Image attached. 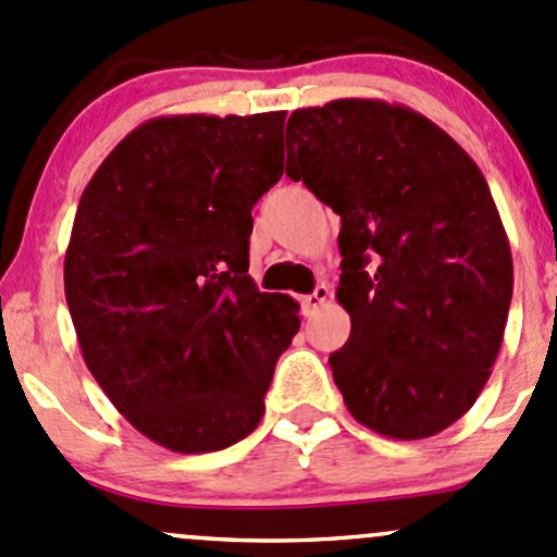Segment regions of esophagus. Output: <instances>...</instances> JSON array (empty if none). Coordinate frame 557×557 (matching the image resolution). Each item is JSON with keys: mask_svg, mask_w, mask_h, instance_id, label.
Returning <instances> with one entry per match:
<instances>
[{"mask_svg": "<svg viewBox=\"0 0 557 557\" xmlns=\"http://www.w3.org/2000/svg\"><path fill=\"white\" fill-rule=\"evenodd\" d=\"M327 298H331V288H327L325 283H320L318 288L312 290V294L301 298V309H304V314H307V318H309V314H312L314 309H318V307H323V304L327 301Z\"/></svg>", "mask_w": 557, "mask_h": 557, "instance_id": "obj_1", "label": "esophagus"}]
</instances>
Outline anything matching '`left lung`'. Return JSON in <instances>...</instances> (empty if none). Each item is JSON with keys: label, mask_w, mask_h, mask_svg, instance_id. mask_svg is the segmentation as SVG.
Masks as SVG:
<instances>
[{"label": "left lung", "mask_w": 557, "mask_h": 557, "mask_svg": "<svg viewBox=\"0 0 557 557\" xmlns=\"http://www.w3.org/2000/svg\"><path fill=\"white\" fill-rule=\"evenodd\" d=\"M285 140V173L342 215L336 298L352 331L333 382L368 430L437 435L483 392L512 301L483 173L435 122L371 98L296 109Z\"/></svg>", "instance_id": "1"}]
</instances>
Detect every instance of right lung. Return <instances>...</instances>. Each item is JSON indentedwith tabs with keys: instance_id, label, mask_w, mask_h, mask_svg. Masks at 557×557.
I'll use <instances>...</instances> for the list:
<instances>
[{
	"instance_id": "1",
	"label": "right lung",
	"mask_w": 557,
	"mask_h": 557,
	"mask_svg": "<svg viewBox=\"0 0 557 557\" xmlns=\"http://www.w3.org/2000/svg\"><path fill=\"white\" fill-rule=\"evenodd\" d=\"M285 111L138 125L82 191L63 285L87 368L175 454L259 426L298 304L248 274L253 205L283 175Z\"/></svg>"
}]
</instances>
